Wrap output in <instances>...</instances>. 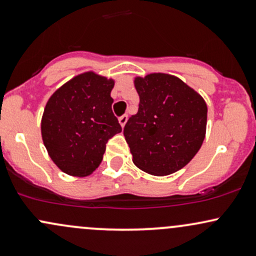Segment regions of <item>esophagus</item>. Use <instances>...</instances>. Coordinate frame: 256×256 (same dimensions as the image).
Returning <instances> with one entry per match:
<instances>
[{
	"label": "esophagus",
	"mask_w": 256,
	"mask_h": 256,
	"mask_svg": "<svg viewBox=\"0 0 256 256\" xmlns=\"http://www.w3.org/2000/svg\"><path fill=\"white\" fill-rule=\"evenodd\" d=\"M126 122H128V114H124V116H122L119 118V122H120V125H122V128H124Z\"/></svg>",
	"instance_id": "esophagus-1"
}]
</instances>
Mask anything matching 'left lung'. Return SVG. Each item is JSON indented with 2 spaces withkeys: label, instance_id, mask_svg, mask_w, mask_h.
I'll return each mask as SVG.
<instances>
[{
  "label": "left lung",
  "instance_id": "1",
  "mask_svg": "<svg viewBox=\"0 0 256 256\" xmlns=\"http://www.w3.org/2000/svg\"><path fill=\"white\" fill-rule=\"evenodd\" d=\"M137 114L124 128L138 168L168 176L192 161L204 143L207 125L204 100L180 79L164 73L136 78Z\"/></svg>",
  "mask_w": 256,
  "mask_h": 256
}]
</instances>
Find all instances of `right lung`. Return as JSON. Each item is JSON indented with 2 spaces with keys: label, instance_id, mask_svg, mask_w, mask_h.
<instances>
[{
  "label": "right lung",
  "instance_id": "1",
  "mask_svg": "<svg viewBox=\"0 0 256 256\" xmlns=\"http://www.w3.org/2000/svg\"><path fill=\"white\" fill-rule=\"evenodd\" d=\"M112 79L92 72L79 74L49 98L42 118V138L61 171L84 177L98 168L106 143L122 132L113 114Z\"/></svg>",
  "mask_w": 256,
  "mask_h": 256
}]
</instances>
